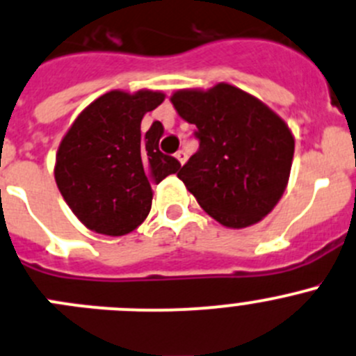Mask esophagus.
<instances>
[{
  "mask_svg": "<svg viewBox=\"0 0 356 356\" xmlns=\"http://www.w3.org/2000/svg\"><path fill=\"white\" fill-rule=\"evenodd\" d=\"M175 158H177V160H179V163L184 165L186 160H188V153H186L184 149H179L177 153H175Z\"/></svg>",
  "mask_w": 356,
  "mask_h": 356,
  "instance_id": "obj_1",
  "label": "esophagus"
}]
</instances>
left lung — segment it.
I'll return each mask as SVG.
<instances>
[{
  "label": "left lung",
  "mask_w": 356,
  "mask_h": 356,
  "mask_svg": "<svg viewBox=\"0 0 356 356\" xmlns=\"http://www.w3.org/2000/svg\"><path fill=\"white\" fill-rule=\"evenodd\" d=\"M172 104L200 147L177 172L203 210L227 227L255 224L287 186L294 137L280 116L236 86L179 90Z\"/></svg>",
  "instance_id": "8db88e82"
}]
</instances>
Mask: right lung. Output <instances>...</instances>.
I'll use <instances>...</instances> for the list:
<instances>
[{"mask_svg": "<svg viewBox=\"0 0 356 356\" xmlns=\"http://www.w3.org/2000/svg\"><path fill=\"white\" fill-rule=\"evenodd\" d=\"M163 99L161 92L151 90L108 92L76 118L62 139L55 181L88 229L109 236L134 231L151 210V186L181 168L158 147L160 122L140 132L144 115Z\"/></svg>", "mask_w": 356, "mask_h": 356, "instance_id": "1", "label": "right lung"}]
</instances>
